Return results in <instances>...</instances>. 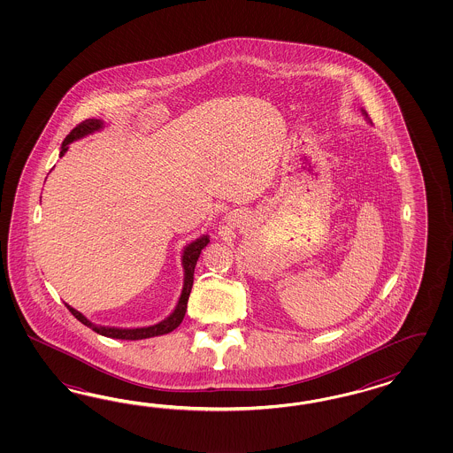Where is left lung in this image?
Returning <instances> with one entry per match:
<instances>
[{
    "instance_id": "obj_1",
    "label": "left lung",
    "mask_w": 453,
    "mask_h": 453,
    "mask_svg": "<svg viewBox=\"0 0 453 453\" xmlns=\"http://www.w3.org/2000/svg\"><path fill=\"white\" fill-rule=\"evenodd\" d=\"M364 112H365V111H364ZM365 116H367V112H365Z\"/></svg>"
}]
</instances>
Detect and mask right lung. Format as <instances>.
I'll list each match as a JSON object with an SVG mask.
<instances>
[{
    "label": "right lung",
    "instance_id": "obj_1",
    "mask_svg": "<svg viewBox=\"0 0 453 453\" xmlns=\"http://www.w3.org/2000/svg\"><path fill=\"white\" fill-rule=\"evenodd\" d=\"M103 126V123L99 119H86L82 123L78 124L74 129H71L66 139L63 141V146H61V152L59 156H65V152L68 151L69 142H73L74 139H80V137L86 136L93 131H97L99 127ZM209 244V237L203 235L199 239H196L194 242H191L189 246L186 247L184 254H182V265H184V288H182V294H180V299H179L178 305L174 309V312L171 316L167 317L163 322L151 326V327H142V329H114V327H99L91 324L86 317L80 314L78 311H74L73 307H69L66 303V307L69 309V312L73 316L76 317L81 324L88 326L89 329L95 330L97 334L104 335V337H111V339H124V341H139V339H150V337H156V335H163V334H169L173 330L179 327V324L182 322V319L186 316V309H188V299H189V294H191L192 282H194V267L197 264V259L201 256V250Z\"/></svg>",
    "mask_w": 453,
    "mask_h": 453
}]
</instances>
